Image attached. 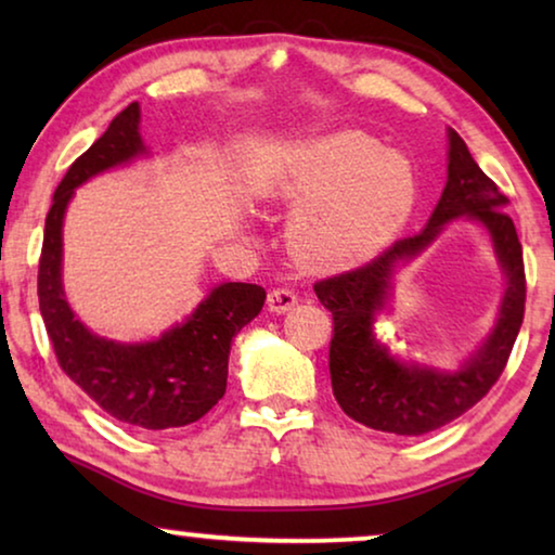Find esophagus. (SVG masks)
<instances>
[{"mask_svg": "<svg viewBox=\"0 0 555 555\" xmlns=\"http://www.w3.org/2000/svg\"><path fill=\"white\" fill-rule=\"evenodd\" d=\"M295 302H298V293H295L293 287H275V291L268 295V306L272 313H287Z\"/></svg>", "mask_w": 555, "mask_h": 555, "instance_id": "esophagus-1", "label": "esophagus"}]
</instances>
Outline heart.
Masks as SVG:
<instances>
[{
	"label": "heart",
	"instance_id": "1",
	"mask_svg": "<svg viewBox=\"0 0 555 555\" xmlns=\"http://www.w3.org/2000/svg\"><path fill=\"white\" fill-rule=\"evenodd\" d=\"M270 192L300 207L291 224L295 255L333 268L376 253L406 222L416 177L406 156L366 133L338 131L287 151Z\"/></svg>",
	"mask_w": 555,
	"mask_h": 555
}]
</instances>
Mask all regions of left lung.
I'll use <instances>...</instances> for the list:
<instances>
[{
  "mask_svg": "<svg viewBox=\"0 0 555 555\" xmlns=\"http://www.w3.org/2000/svg\"><path fill=\"white\" fill-rule=\"evenodd\" d=\"M447 186L427 227L412 237L397 240L389 249L361 268L318 280V300L333 315L331 384L333 397L351 420L371 429L401 437L435 431L473 409L492 389L511 359L526 313V268L513 219L503 209L507 199L485 173L467 143L450 128ZM457 216L477 218L491 232L508 287L496 328L473 360L457 372H437L404 364L385 351L373 323L388 299L396 264L423 251L447 221Z\"/></svg>",
  "mask_w": 555,
  "mask_h": 555,
  "instance_id": "obj_1",
  "label": "left lung"
}]
</instances>
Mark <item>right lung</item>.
<instances>
[{
    "label": "right lung",
    "mask_w": 555,
    "mask_h": 555,
    "mask_svg": "<svg viewBox=\"0 0 555 555\" xmlns=\"http://www.w3.org/2000/svg\"><path fill=\"white\" fill-rule=\"evenodd\" d=\"M141 108L131 103L108 131L73 162L52 196L37 270V295L60 369L118 422L141 429H171L202 420L227 389L232 338L260 313L264 287L222 283L184 323L149 344H116L90 333L67 306L63 291V217L75 189L113 166L146 154Z\"/></svg>",
    "instance_id": "right-lung-1"
}]
</instances>
